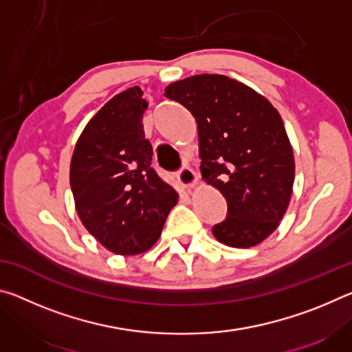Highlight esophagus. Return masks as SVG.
Instances as JSON below:
<instances>
[{
    "label": "esophagus",
    "instance_id": "obj_1",
    "mask_svg": "<svg viewBox=\"0 0 352 352\" xmlns=\"http://www.w3.org/2000/svg\"><path fill=\"white\" fill-rule=\"evenodd\" d=\"M177 178L178 182L183 184V188H186L188 190H190L195 184H197V175H195V172L188 168V166H183V168L177 172Z\"/></svg>",
    "mask_w": 352,
    "mask_h": 352
}]
</instances>
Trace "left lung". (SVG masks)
<instances>
[{"instance_id": "obj_1", "label": "left lung", "mask_w": 352, "mask_h": 352, "mask_svg": "<svg viewBox=\"0 0 352 352\" xmlns=\"http://www.w3.org/2000/svg\"><path fill=\"white\" fill-rule=\"evenodd\" d=\"M164 96L192 113L201 177L228 205L223 222L212 226L214 237L234 248L258 245L278 228L295 180L294 151L278 110L222 74L172 82Z\"/></svg>"}]
</instances>
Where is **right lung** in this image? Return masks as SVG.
Here are the masks:
<instances>
[{"mask_svg": "<svg viewBox=\"0 0 352 352\" xmlns=\"http://www.w3.org/2000/svg\"><path fill=\"white\" fill-rule=\"evenodd\" d=\"M140 87L111 98L87 124L71 158L69 184L79 219L116 254L147 252L178 194L152 168Z\"/></svg>", "mask_w": 352, "mask_h": 352, "instance_id": "add662e5", "label": "right lung"}]
</instances>
